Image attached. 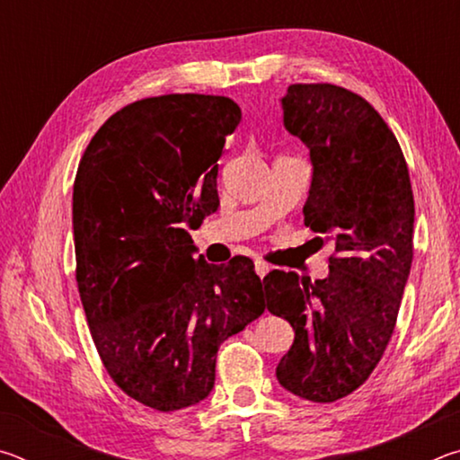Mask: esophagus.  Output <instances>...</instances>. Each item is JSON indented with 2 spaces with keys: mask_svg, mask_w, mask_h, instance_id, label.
Segmentation results:
<instances>
[{
  "mask_svg": "<svg viewBox=\"0 0 460 460\" xmlns=\"http://www.w3.org/2000/svg\"><path fill=\"white\" fill-rule=\"evenodd\" d=\"M255 271H258V276L263 279V278H266L268 276V271H270V266H268V263L266 261H261V260H258V261H255Z\"/></svg>",
  "mask_w": 460,
  "mask_h": 460,
  "instance_id": "esophagus-1",
  "label": "esophagus"
}]
</instances>
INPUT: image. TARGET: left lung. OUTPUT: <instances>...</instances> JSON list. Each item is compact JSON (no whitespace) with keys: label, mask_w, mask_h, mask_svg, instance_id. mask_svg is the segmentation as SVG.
I'll return each mask as SVG.
<instances>
[{"label":"left lung","mask_w":460,"mask_h":460,"mask_svg":"<svg viewBox=\"0 0 460 460\" xmlns=\"http://www.w3.org/2000/svg\"><path fill=\"white\" fill-rule=\"evenodd\" d=\"M282 105L314 166L305 225L334 239V253L329 278L316 282L270 271L263 298L296 332L278 381L329 403L369 379L392 339L414 258V192L398 139L361 95L296 83Z\"/></svg>","instance_id":"obj_1"}]
</instances>
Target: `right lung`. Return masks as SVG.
I'll use <instances>...</instances> for the list:
<instances>
[{
  "label": "right lung",
  "instance_id": "1",
  "mask_svg": "<svg viewBox=\"0 0 460 460\" xmlns=\"http://www.w3.org/2000/svg\"><path fill=\"white\" fill-rule=\"evenodd\" d=\"M241 121L227 97L170 93L113 113L73 186L76 286L109 377L160 411L205 400L217 351L261 316L253 261L192 258L189 229L219 205L217 174Z\"/></svg>",
  "mask_w": 460,
  "mask_h": 460
}]
</instances>
